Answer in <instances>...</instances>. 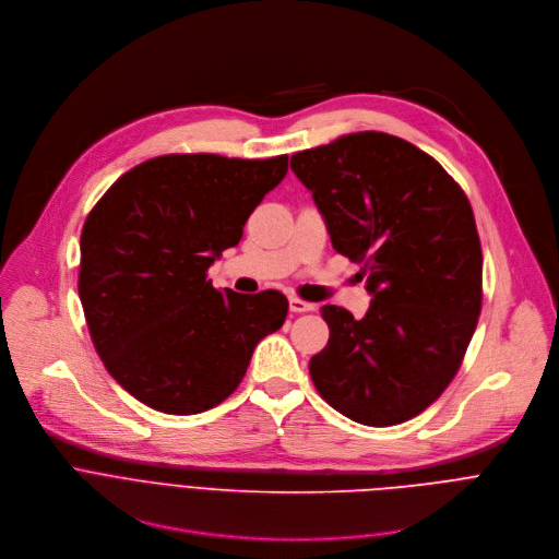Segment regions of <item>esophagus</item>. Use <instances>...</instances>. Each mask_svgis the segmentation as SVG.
I'll list each match as a JSON object with an SVG mask.
<instances>
[{"label": "esophagus", "instance_id": "obj_1", "mask_svg": "<svg viewBox=\"0 0 559 559\" xmlns=\"http://www.w3.org/2000/svg\"><path fill=\"white\" fill-rule=\"evenodd\" d=\"M289 309L294 311V313H307V311H313L316 309V305L313 302H307V300H302V298H289Z\"/></svg>", "mask_w": 559, "mask_h": 559}]
</instances>
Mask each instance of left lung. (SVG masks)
<instances>
[{
	"mask_svg": "<svg viewBox=\"0 0 559 559\" xmlns=\"http://www.w3.org/2000/svg\"><path fill=\"white\" fill-rule=\"evenodd\" d=\"M332 246L362 263L369 311L323 307L328 347L309 360L325 403L354 423L401 425L457 373L483 307V248L471 203L433 156L384 132L292 154Z\"/></svg>",
	"mask_w": 559,
	"mask_h": 559,
	"instance_id": "obj_1",
	"label": "left lung"
}]
</instances>
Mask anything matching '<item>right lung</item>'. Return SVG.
Returning a JSON list of instances; mask_svg holds the SVG:
<instances>
[{"label": "right lung", "mask_w": 559, "mask_h": 559, "mask_svg": "<svg viewBox=\"0 0 559 559\" xmlns=\"http://www.w3.org/2000/svg\"><path fill=\"white\" fill-rule=\"evenodd\" d=\"M285 175L287 154H164L119 177L91 210L79 298L99 358L139 403L175 416L221 405L254 347L283 328L281 292H218L207 270Z\"/></svg>", "instance_id": "1"}]
</instances>
